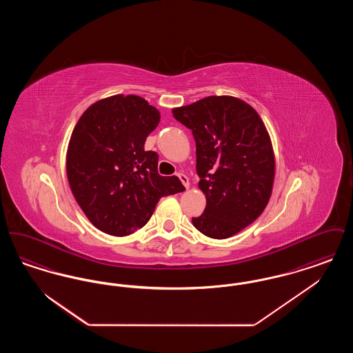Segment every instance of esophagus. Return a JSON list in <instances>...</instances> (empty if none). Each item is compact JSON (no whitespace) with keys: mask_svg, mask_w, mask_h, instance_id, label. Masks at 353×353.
Returning <instances> with one entry per match:
<instances>
[{"mask_svg":"<svg viewBox=\"0 0 353 353\" xmlns=\"http://www.w3.org/2000/svg\"><path fill=\"white\" fill-rule=\"evenodd\" d=\"M177 176H179V179L181 180V183L184 184L185 188L188 189V188H189V179L185 176L184 173H179Z\"/></svg>","mask_w":353,"mask_h":353,"instance_id":"1","label":"esophagus"}]
</instances>
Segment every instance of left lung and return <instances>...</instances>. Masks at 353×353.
<instances>
[{
	"label": "left lung",
	"mask_w": 353,
	"mask_h": 353,
	"mask_svg": "<svg viewBox=\"0 0 353 353\" xmlns=\"http://www.w3.org/2000/svg\"><path fill=\"white\" fill-rule=\"evenodd\" d=\"M196 140L199 186L206 197L192 219L202 234L225 239L258 219L269 203L275 157L258 112L234 97H208L172 110Z\"/></svg>",
	"instance_id": "left-lung-1"
}]
</instances>
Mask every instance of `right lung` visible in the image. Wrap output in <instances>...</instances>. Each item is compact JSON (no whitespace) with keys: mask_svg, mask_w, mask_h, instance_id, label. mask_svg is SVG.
<instances>
[{"mask_svg":"<svg viewBox=\"0 0 353 353\" xmlns=\"http://www.w3.org/2000/svg\"><path fill=\"white\" fill-rule=\"evenodd\" d=\"M159 121V110L136 95L95 101L78 120L66 154L68 184L103 233L132 234L161 197L184 192L179 177L159 174V154L144 150Z\"/></svg>","mask_w":353,"mask_h":353,"instance_id":"1","label":"right lung"}]
</instances>
